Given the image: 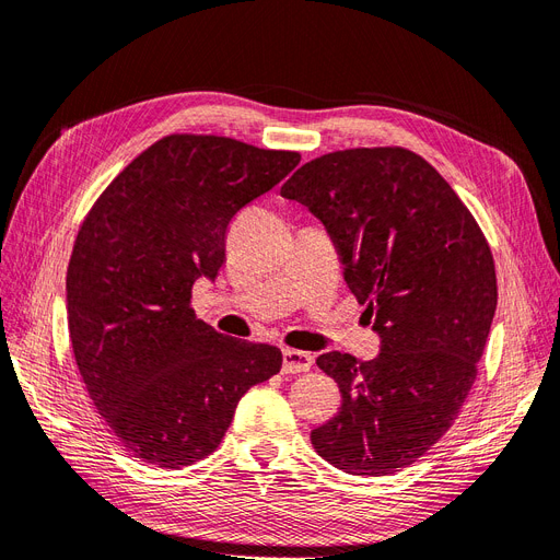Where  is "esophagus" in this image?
Listing matches in <instances>:
<instances>
[{"mask_svg":"<svg viewBox=\"0 0 560 560\" xmlns=\"http://www.w3.org/2000/svg\"><path fill=\"white\" fill-rule=\"evenodd\" d=\"M310 368H312V355L307 351H299V349H284L282 351V372L284 374L307 372Z\"/></svg>","mask_w":560,"mask_h":560,"instance_id":"34e87169","label":"esophagus"}]
</instances>
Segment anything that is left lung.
Instances as JSON below:
<instances>
[{"mask_svg":"<svg viewBox=\"0 0 560 560\" xmlns=\"http://www.w3.org/2000/svg\"><path fill=\"white\" fill-rule=\"evenodd\" d=\"M280 195L324 222L382 338L374 361L317 358L342 407L310 441L345 474L401 471L448 432L476 382L499 299L489 243L448 182L401 147L326 153Z\"/></svg>","mask_w":560,"mask_h":560,"instance_id":"1","label":"left lung"}]
</instances>
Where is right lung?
I'll use <instances>...</instances> for the list:
<instances>
[{"label":"right lung","instance_id":"add662e5","mask_svg":"<svg viewBox=\"0 0 560 560\" xmlns=\"http://www.w3.org/2000/svg\"><path fill=\"white\" fill-rule=\"evenodd\" d=\"M299 161L232 138L167 136L86 213L66 273L71 345L96 411L132 457L161 468L205 459L238 399L280 372L278 347L218 332L190 296L225 261L232 218Z\"/></svg>","mask_w":560,"mask_h":560}]
</instances>
